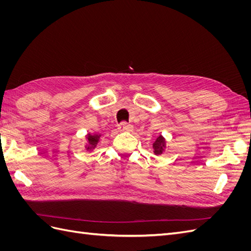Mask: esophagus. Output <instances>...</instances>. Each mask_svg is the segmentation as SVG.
<instances>
[{
  "label": "esophagus",
  "mask_w": 251,
  "mask_h": 251,
  "mask_svg": "<svg viewBox=\"0 0 251 251\" xmlns=\"http://www.w3.org/2000/svg\"><path fill=\"white\" fill-rule=\"evenodd\" d=\"M118 128H119V131H121V132H126V131H132L133 126H132V125H130V124L126 123V121H123V123H120V124H119V126H118Z\"/></svg>",
  "instance_id": "1"
}]
</instances>
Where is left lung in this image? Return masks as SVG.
Returning <instances> with one entry per match:
<instances>
[{"mask_svg": "<svg viewBox=\"0 0 251 251\" xmlns=\"http://www.w3.org/2000/svg\"><path fill=\"white\" fill-rule=\"evenodd\" d=\"M153 148H154V153L156 155L162 154V151L165 148V140L162 136H159V137L156 139V141L153 144Z\"/></svg>", "mask_w": 251, "mask_h": 251, "instance_id": "left-lung-1", "label": "left lung"}]
</instances>
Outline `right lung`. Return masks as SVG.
Segmentation results:
<instances>
[{"label": "right lung", "instance_id": "1", "mask_svg": "<svg viewBox=\"0 0 251 251\" xmlns=\"http://www.w3.org/2000/svg\"><path fill=\"white\" fill-rule=\"evenodd\" d=\"M88 140H89V143H90V147L88 148V150H89V149H92V147H95V146H96L97 140H98V136L89 135V136H88Z\"/></svg>", "mask_w": 251, "mask_h": 251}]
</instances>
